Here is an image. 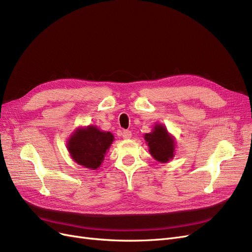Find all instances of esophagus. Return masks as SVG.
Instances as JSON below:
<instances>
[{
	"mask_svg": "<svg viewBox=\"0 0 252 252\" xmlns=\"http://www.w3.org/2000/svg\"><path fill=\"white\" fill-rule=\"evenodd\" d=\"M132 137V132L128 131V129H126V131L123 132V138L124 139H129Z\"/></svg>",
	"mask_w": 252,
	"mask_h": 252,
	"instance_id": "34e87169",
	"label": "esophagus"
}]
</instances>
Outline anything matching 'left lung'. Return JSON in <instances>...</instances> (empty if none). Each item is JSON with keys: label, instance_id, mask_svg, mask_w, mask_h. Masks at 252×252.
Segmentation results:
<instances>
[{"label": "left lung", "instance_id": "obj_1", "mask_svg": "<svg viewBox=\"0 0 252 252\" xmlns=\"http://www.w3.org/2000/svg\"><path fill=\"white\" fill-rule=\"evenodd\" d=\"M144 139L150 147L151 155L158 162L167 163L174 157V137L163 125H156L152 133L144 135Z\"/></svg>", "mask_w": 252, "mask_h": 252}]
</instances>
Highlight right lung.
Returning a JSON list of instances; mask_svg holds the SVG:
<instances>
[{"label":"right lung","instance_id":"obj_1","mask_svg":"<svg viewBox=\"0 0 252 252\" xmlns=\"http://www.w3.org/2000/svg\"><path fill=\"white\" fill-rule=\"evenodd\" d=\"M113 140L114 136L110 132H102L94 126H88L73 132L67 141V150L74 162L95 170L104 161Z\"/></svg>","mask_w":252,"mask_h":252}]
</instances>
